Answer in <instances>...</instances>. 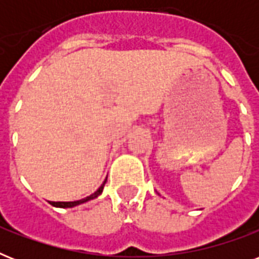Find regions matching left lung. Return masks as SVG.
<instances>
[{
	"instance_id": "8db88e82",
	"label": "left lung",
	"mask_w": 259,
	"mask_h": 259,
	"mask_svg": "<svg viewBox=\"0 0 259 259\" xmlns=\"http://www.w3.org/2000/svg\"><path fill=\"white\" fill-rule=\"evenodd\" d=\"M158 195H160V193H158Z\"/></svg>"
}]
</instances>
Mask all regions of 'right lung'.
<instances>
[{"mask_svg": "<svg viewBox=\"0 0 259 259\" xmlns=\"http://www.w3.org/2000/svg\"><path fill=\"white\" fill-rule=\"evenodd\" d=\"M106 180H107V179H106ZM106 180L103 181V184H102L101 187L95 191V192L91 193L90 196L84 197V199H80V200H75V201H50V203L54 205V207H59V208H72V207H76V205L79 204L87 203V201L93 200V199H95V197H98L99 195H101L102 191H103V187H105L106 184Z\"/></svg>", "mask_w": 259, "mask_h": 259, "instance_id": "obj_1", "label": "right lung"}]
</instances>
